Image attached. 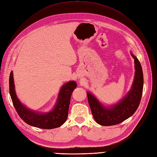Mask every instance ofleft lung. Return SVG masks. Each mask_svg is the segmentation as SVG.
I'll return each instance as SVG.
<instances>
[{"label":"left lung","instance_id":"1","mask_svg":"<svg viewBox=\"0 0 157 157\" xmlns=\"http://www.w3.org/2000/svg\"><path fill=\"white\" fill-rule=\"evenodd\" d=\"M134 59L135 74L131 89L117 103L105 106L91 93H87L88 101L95 121L101 126H113L121 123L131 117L140 104L143 90V72L140 62L132 54Z\"/></svg>","mask_w":157,"mask_h":157}]
</instances>
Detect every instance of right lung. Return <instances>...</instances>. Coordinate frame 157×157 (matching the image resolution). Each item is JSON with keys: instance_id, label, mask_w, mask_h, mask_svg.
Returning <instances> with one entry per match:
<instances>
[{"instance_id": "right-lung-1", "label": "right lung", "mask_w": 157, "mask_h": 157, "mask_svg": "<svg viewBox=\"0 0 157 157\" xmlns=\"http://www.w3.org/2000/svg\"><path fill=\"white\" fill-rule=\"evenodd\" d=\"M76 86V82L74 81L65 83L59 91L56 102L52 109L48 112H41L29 109L20 101L15 92L13 71L10 72L9 76L10 95L19 116L26 124L41 129L58 128L67 121L71 95Z\"/></svg>"}]
</instances>
